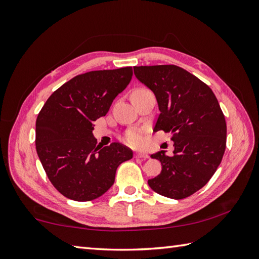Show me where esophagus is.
<instances>
[{
  "mask_svg": "<svg viewBox=\"0 0 259 259\" xmlns=\"http://www.w3.org/2000/svg\"><path fill=\"white\" fill-rule=\"evenodd\" d=\"M135 158L147 159V158H149V156H148L147 153H144V152H136V153H135Z\"/></svg>",
  "mask_w": 259,
  "mask_h": 259,
  "instance_id": "obj_1",
  "label": "esophagus"
}]
</instances>
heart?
Returning a JSON list of instances; mask_svg holds the SVG:
<instances>
[{
  "mask_svg": "<svg viewBox=\"0 0 259 259\" xmlns=\"http://www.w3.org/2000/svg\"><path fill=\"white\" fill-rule=\"evenodd\" d=\"M124 141L133 147H142L146 144V136L141 130L133 129L126 131L124 135Z\"/></svg>",
  "mask_w": 259,
  "mask_h": 259,
  "instance_id": "b5f03b06",
  "label": "heart"
}]
</instances>
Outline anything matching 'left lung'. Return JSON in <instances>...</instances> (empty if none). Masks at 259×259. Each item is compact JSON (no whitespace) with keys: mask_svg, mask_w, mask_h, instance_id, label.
I'll use <instances>...</instances> for the list:
<instances>
[{"mask_svg":"<svg viewBox=\"0 0 259 259\" xmlns=\"http://www.w3.org/2000/svg\"><path fill=\"white\" fill-rule=\"evenodd\" d=\"M135 75L155 93L160 114L155 130L172 134L174 155L158 151L161 172L148 180L157 194L184 199L205 186L226 149L227 125L216 96L194 74L174 64L135 67Z\"/></svg>","mask_w":259,"mask_h":259,"instance_id":"obj_1","label":"left lung"}]
</instances>
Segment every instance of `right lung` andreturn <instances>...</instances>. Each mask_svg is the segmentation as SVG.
<instances>
[{"label": "right lung", "mask_w": 259, "mask_h": 259, "mask_svg": "<svg viewBox=\"0 0 259 259\" xmlns=\"http://www.w3.org/2000/svg\"><path fill=\"white\" fill-rule=\"evenodd\" d=\"M133 78V68L90 71L65 82L48 99L35 123L37 156L60 194L75 201L97 199L114 183L128 147L97 145L93 121L106 115Z\"/></svg>", "instance_id": "right-lung-1"}]
</instances>
